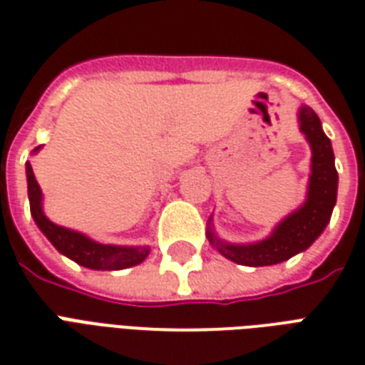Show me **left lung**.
Returning a JSON list of instances; mask_svg holds the SVG:
<instances>
[{
  "instance_id": "obj_1",
  "label": "left lung",
  "mask_w": 365,
  "mask_h": 365,
  "mask_svg": "<svg viewBox=\"0 0 365 365\" xmlns=\"http://www.w3.org/2000/svg\"><path fill=\"white\" fill-rule=\"evenodd\" d=\"M299 130L305 133L313 158H311V179H309L307 200L287 217L269 237L252 245H230L209 232V241L228 260L241 265H273L284 262L313 245L326 224L330 222L335 200H337V169L334 164V150L330 139L320 126V118L311 107L299 109Z\"/></svg>"
}]
</instances>
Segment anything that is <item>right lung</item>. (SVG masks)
Returning <instances> with one entry per match:
<instances>
[{
  "label": "right lung",
  "instance_id": "right-lung-1",
  "mask_svg": "<svg viewBox=\"0 0 365 365\" xmlns=\"http://www.w3.org/2000/svg\"><path fill=\"white\" fill-rule=\"evenodd\" d=\"M39 150V147L35 148ZM26 177H28V196H30V211L35 224L46 235V239L56 247L62 255L71 258L73 262L90 267V269H124L132 265L141 264L148 256V247H113V245L96 243L92 239L78 232L62 228L51 222L41 209V188L35 180L34 169L26 164Z\"/></svg>",
  "mask_w": 365,
  "mask_h": 365
}]
</instances>
